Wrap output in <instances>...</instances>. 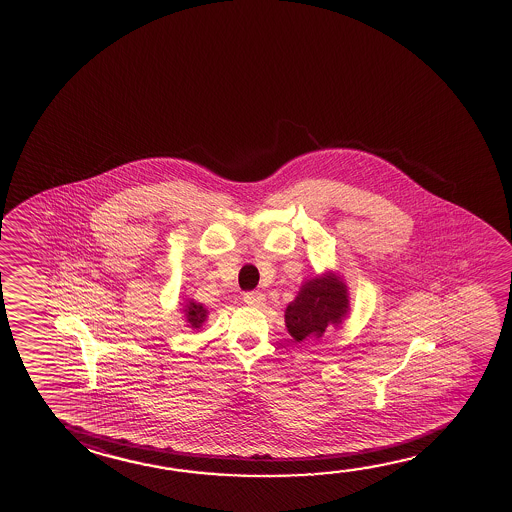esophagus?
<instances>
[{
	"instance_id": "obj_1",
	"label": "esophagus",
	"mask_w": 512,
	"mask_h": 512,
	"mask_svg": "<svg viewBox=\"0 0 512 512\" xmlns=\"http://www.w3.org/2000/svg\"><path fill=\"white\" fill-rule=\"evenodd\" d=\"M244 304L250 305V307H264V304H266V296L262 295L260 291L246 293V295H244Z\"/></svg>"
}]
</instances>
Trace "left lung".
<instances>
[{
	"label": "left lung",
	"instance_id": "8db88e82",
	"mask_svg": "<svg viewBox=\"0 0 512 512\" xmlns=\"http://www.w3.org/2000/svg\"><path fill=\"white\" fill-rule=\"evenodd\" d=\"M349 313V291L340 275L323 273L304 282L286 309V327L295 341L322 338Z\"/></svg>",
	"mask_w": 512,
	"mask_h": 512
}]
</instances>
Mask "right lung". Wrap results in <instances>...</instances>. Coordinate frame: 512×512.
Here are the masks:
<instances>
[{
  "label": "right lung",
  "instance_id": "obj_1",
  "mask_svg": "<svg viewBox=\"0 0 512 512\" xmlns=\"http://www.w3.org/2000/svg\"><path fill=\"white\" fill-rule=\"evenodd\" d=\"M183 313H185L187 323H189V327H192V329H199L203 323L207 322V307H203V304H198L194 300L187 302Z\"/></svg>",
  "mask_w": 512,
  "mask_h": 512
}]
</instances>
